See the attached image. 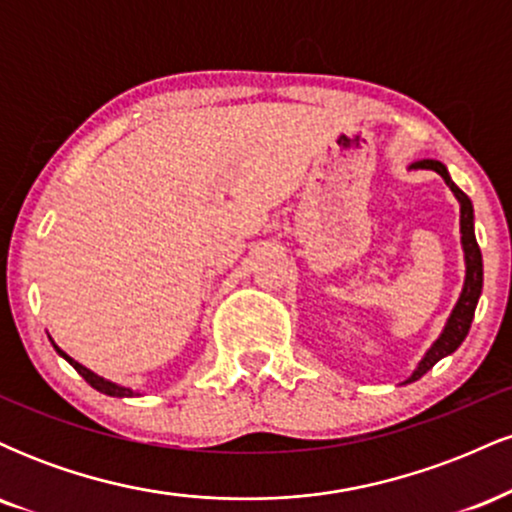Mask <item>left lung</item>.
I'll list each match as a JSON object with an SVG mask.
<instances>
[{
	"instance_id": "left-lung-1",
	"label": "left lung",
	"mask_w": 512,
	"mask_h": 512,
	"mask_svg": "<svg viewBox=\"0 0 512 512\" xmlns=\"http://www.w3.org/2000/svg\"><path fill=\"white\" fill-rule=\"evenodd\" d=\"M411 168L436 170L440 178L445 180V185H448L452 190V195L457 197V202H460V233H462L464 267H467V272H464L462 293H460V298H457L455 308H452L448 322H445L443 332H440V337L431 344V349L426 351V356L421 358L419 366H416L414 373H411L409 378L404 380V383H414V380H419L421 375L428 373V370L436 366L440 358L450 356L452 351H455L457 346L464 342L469 327H472L474 310H477V303H479V296H481V286H484V262H481V250L477 245V236H474L472 199L464 195L460 187L452 182L448 168H445L440 161H431V158H426V161L411 163Z\"/></svg>"
}]
</instances>
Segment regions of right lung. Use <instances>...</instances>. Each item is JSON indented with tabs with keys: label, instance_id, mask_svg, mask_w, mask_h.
<instances>
[{
	"label": "right lung",
	"instance_id": "1",
	"mask_svg": "<svg viewBox=\"0 0 512 512\" xmlns=\"http://www.w3.org/2000/svg\"><path fill=\"white\" fill-rule=\"evenodd\" d=\"M52 346H55V351H57V354H60V356L64 358V361H67V363H72L76 373H79L81 378H84L86 383L93 387V390L103 392V395H110V397H134V395H139V392L129 390V387H122V385H117V383H110V380H105V378H101V375H96V373H93V370H88L86 366H81V363H79V361H74L72 356H67V354H64V351H62L60 346H57L55 342H52Z\"/></svg>",
	"mask_w": 512,
	"mask_h": 512
}]
</instances>
